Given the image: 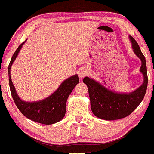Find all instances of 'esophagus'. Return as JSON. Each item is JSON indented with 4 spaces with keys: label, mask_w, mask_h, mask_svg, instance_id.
<instances>
[{
    "label": "esophagus",
    "mask_w": 154,
    "mask_h": 154,
    "mask_svg": "<svg viewBox=\"0 0 154 154\" xmlns=\"http://www.w3.org/2000/svg\"><path fill=\"white\" fill-rule=\"evenodd\" d=\"M86 74H87V72H86V71L84 70V69H81V70L79 71V72H78L79 77H80V79L83 78L85 76H86Z\"/></svg>",
    "instance_id": "34e87169"
}]
</instances>
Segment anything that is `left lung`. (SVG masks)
I'll return each instance as SVG.
<instances>
[{"label": "left lung", "mask_w": 154, "mask_h": 154, "mask_svg": "<svg viewBox=\"0 0 154 154\" xmlns=\"http://www.w3.org/2000/svg\"><path fill=\"white\" fill-rule=\"evenodd\" d=\"M134 53L142 61L140 72L144 77V82L139 88L131 94H117L107 90L102 85L89 77H84V83L88 89L91 107L93 113L101 119L112 121L123 118L131 114L143 101L148 86V74L146 58L142 53L137 42L129 36Z\"/></svg>", "instance_id": "8db88e82"}]
</instances>
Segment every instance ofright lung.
Segmentation results:
<instances>
[{
  "label": "right lung",
  "mask_w": 154,
  "mask_h": 154,
  "mask_svg": "<svg viewBox=\"0 0 154 154\" xmlns=\"http://www.w3.org/2000/svg\"><path fill=\"white\" fill-rule=\"evenodd\" d=\"M25 41L17 49L8 65V80L11 96L16 106L25 117L40 124L47 125L55 124L62 120L65 116L67 99L79 82V77L77 74L69 77L64 81L54 94L44 100L36 102H26L21 100L17 94L11 81L10 69Z\"/></svg>",
  "instance_id": "1"
}]
</instances>
